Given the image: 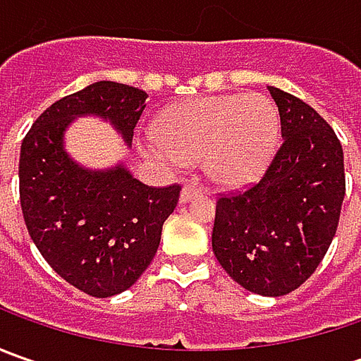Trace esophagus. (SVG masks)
<instances>
[{
    "mask_svg": "<svg viewBox=\"0 0 361 361\" xmlns=\"http://www.w3.org/2000/svg\"><path fill=\"white\" fill-rule=\"evenodd\" d=\"M202 190H204V187L199 185V180L197 178H190V180L185 183V187L180 190V202H188L190 199H195L197 195H201Z\"/></svg>",
    "mask_w": 361,
    "mask_h": 361,
    "instance_id": "34e87169",
    "label": "esophagus"
}]
</instances>
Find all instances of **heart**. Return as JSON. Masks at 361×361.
Returning a JSON list of instances; mask_svg holds the SVG:
<instances>
[{
  "label": "heart",
  "mask_w": 361,
  "mask_h": 361,
  "mask_svg": "<svg viewBox=\"0 0 361 361\" xmlns=\"http://www.w3.org/2000/svg\"><path fill=\"white\" fill-rule=\"evenodd\" d=\"M159 136L142 138L154 159L183 164L207 159L216 183L241 187L267 169L279 140V114L259 94L207 96L169 110L157 126Z\"/></svg>",
  "instance_id": "b5f03b06"
}]
</instances>
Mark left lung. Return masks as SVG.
<instances>
[{
	"instance_id": "1",
	"label": "left lung",
	"mask_w": 361,
	"mask_h": 361,
	"mask_svg": "<svg viewBox=\"0 0 361 361\" xmlns=\"http://www.w3.org/2000/svg\"><path fill=\"white\" fill-rule=\"evenodd\" d=\"M283 142L263 176L219 192L213 251L245 289L279 298L305 283L326 257L345 195L343 150L312 106L269 86Z\"/></svg>"
}]
</instances>
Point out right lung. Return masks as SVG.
<instances>
[{
    "mask_svg": "<svg viewBox=\"0 0 361 361\" xmlns=\"http://www.w3.org/2000/svg\"><path fill=\"white\" fill-rule=\"evenodd\" d=\"M146 98L126 84L96 82L46 108L21 142L20 202L27 233L49 267L92 298L126 291L145 273L180 185L148 187L124 166L84 171L63 152L62 134L78 114H98L132 145Z\"/></svg>",
    "mask_w": 361,
    "mask_h": 361,
    "instance_id": "1",
    "label": "right lung"
}]
</instances>
